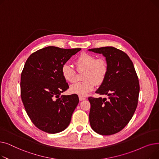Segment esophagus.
Returning <instances> with one entry per match:
<instances>
[{
    "mask_svg": "<svg viewBox=\"0 0 159 159\" xmlns=\"http://www.w3.org/2000/svg\"><path fill=\"white\" fill-rule=\"evenodd\" d=\"M86 97H82V96H79V100L80 101H84V100H86Z\"/></svg>",
    "mask_w": 159,
    "mask_h": 159,
    "instance_id": "obj_1",
    "label": "esophagus"
}]
</instances>
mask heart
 I'll return each instance as SVG.
<instances>
[{
	"label": "heart",
	"instance_id": "heart-1",
	"mask_svg": "<svg viewBox=\"0 0 159 159\" xmlns=\"http://www.w3.org/2000/svg\"><path fill=\"white\" fill-rule=\"evenodd\" d=\"M78 70H85L83 79L85 80L77 82L70 87L72 93L79 96H86L95 87V82L101 84L105 80L108 66L104 58H97L96 57L88 53L81 54L75 61ZM62 77L67 82L73 83L76 80V73L73 67L64 64L61 70Z\"/></svg>",
	"mask_w": 159,
	"mask_h": 159
}]
</instances>
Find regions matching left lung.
<instances>
[{"mask_svg": "<svg viewBox=\"0 0 159 159\" xmlns=\"http://www.w3.org/2000/svg\"><path fill=\"white\" fill-rule=\"evenodd\" d=\"M88 51L106 58L107 76L95 93L109 98H88L90 126L100 135H113L126 126L136 110L140 91L137 75L129 57L120 49L107 46Z\"/></svg>", "mask_w": 159, "mask_h": 159, "instance_id": "8db88e82", "label": "left lung"}]
</instances>
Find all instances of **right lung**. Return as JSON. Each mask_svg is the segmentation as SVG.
Returning <instances> with one entry per match:
<instances>
[{
    "label": "right lung",
    "instance_id": "1",
    "mask_svg": "<svg viewBox=\"0 0 159 159\" xmlns=\"http://www.w3.org/2000/svg\"><path fill=\"white\" fill-rule=\"evenodd\" d=\"M81 48L48 46L32 53L21 74V98L29 117L40 130L57 133L68 128L79 99L76 94L61 95L69 88L62 66Z\"/></svg>",
    "mask_w": 159,
    "mask_h": 159
}]
</instances>
